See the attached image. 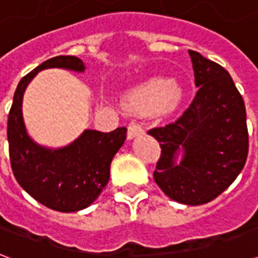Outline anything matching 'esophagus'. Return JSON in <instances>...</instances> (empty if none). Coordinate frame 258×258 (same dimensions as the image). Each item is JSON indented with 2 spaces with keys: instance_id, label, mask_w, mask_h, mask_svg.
<instances>
[{
  "instance_id": "34e87169",
  "label": "esophagus",
  "mask_w": 258,
  "mask_h": 258,
  "mask_svg": "<svg viewBox=\"0 0 258 258\" xmlns=\"http://www.w3.org/2000/svg\"><path fill=\"white\" fill-rule=\"evenodd\" d=\"M141 134H144V127H142L140 123H137V121H131V123L128 124L127 137L131 140V138H135V137H138V135Z\"/></svg>"
}]
</instances>
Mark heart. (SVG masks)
I'll use <instances>...</instances> for the list:
<instances>
[{
  "instance_id": "heart-1",
  "label": "heart",
  "mask_w": 258,
  "mask_h": 258,
  "mask_svg": "<svg viewBox=\"0 0 258 258\" xmlns=\"http://www.w3.org/2000/svg\"><path fill=\"white\" fill-rule=\"evenodd\" d=\"M184 88L177 80L151 79L135 87L124 98V105L135 113L170 112L182 101Z\"/></svg>"
}]
</instances>
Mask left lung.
<instances>
[{"instance_id":"1","label":"left lung","mask_w":258,"mask_h":258,"mask_svg":"<svg viewBox=\"0 0 258 258\" xmlns=\"http://www.w3.org/2000/svg\"><path fill=\"white\" fill-rule=\"evenodd\" d=\"M195 84L189 107L175 121L148 134L162 153L153 178L170 199L189 206L209 203L236 179L249 152L243 98L225 69L190 51ZM179 151L183 159L175 163Z\"/></svg>"}]
</instances>
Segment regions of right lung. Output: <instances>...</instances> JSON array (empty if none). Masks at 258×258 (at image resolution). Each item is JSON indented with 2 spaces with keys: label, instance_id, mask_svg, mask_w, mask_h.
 Instances as JSON below:
<instances>
[{
  "label": "right lung",
  "instance_id": "add662e5",
  "mask_svg": "<svg viewBox=\"0 0 258 258\" xmlns=\"http://www.w3.org/2000/svg\"><path fill=\"white\" fill-rule=\"evenodd\" d=\"M49 68L84 72L76 56H55L20 80L8 114L9 159L19 185L37 202L62 213L83 210L101 195L110 177V163L127 137V128L110 133L85 130L73 144L48 149L31 140L26 131L22 102L27 84L40 70Z\"/></svg>",
  "mask_w": 258,
  "mask_h": 258
}]
</instances>
